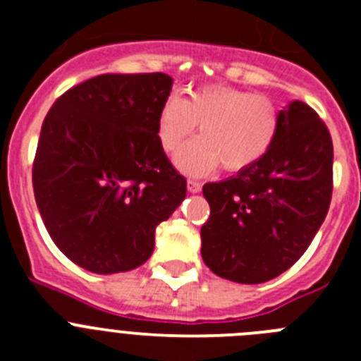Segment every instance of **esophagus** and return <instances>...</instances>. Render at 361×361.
Here are the masks:
<instances>
[{"label": "esophagus", "mask_w": 361, "mask_h": 361, "mask_svg": "<svg viewBox=\"0 0 361 361\" xmlns=\"http://www.w3.org/2000/svg\"><path fill=\"white\" fill-rule=\"evenodd\" d=\"M200 188H202V184H200L199 180L188 178V191H190V193H199Z\"/></svg>", "instance_id": "obj_1"}]
</instances>
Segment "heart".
Listing matches in <instances>:
<instances>
[{"label": "heart", "instance_id": "obj_1", "mask_svg": "<svg viewBox=\"0 0 361 361\" xmlns=\"http://www.w3.org/2000/svg\"><path fill=\"white\" fill-rule=\"evenodd\" d=\"M197 124L202 137L180 149L175 164L191 175L209 173L220 164L237 173L258 164L275 145L280 114L267 95L233 86H202L186 97L170 95L157 119L164 152H177Z\"/></svg>", "mask_w": 361, "mask_h": 361}]
</instances>
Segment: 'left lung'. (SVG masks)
Wrapping results in <instances>:
<instances>
[{"instance_id": "8db88e82", "label": "left lung", "mask_w": 361, "mask_h": 361, "mask_svg": "<svg viewBox=\"0 0 361 361\" xmlns=\"http://www.w3.org/2000/svg\"><path fill=\"white\" fill-rule=\"evenodd\" d=\"M280 114L275 145L253 168L204 184L209 219L202 260L215 275L262 283L307 250L333 195V141L318 114L293 101Z\"/></svg>"}]
</instances>
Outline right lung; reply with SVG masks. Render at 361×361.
<instances>
[{
	"label": "right lung",
	"instance_id": "right-lung-1",
	"mask_svg": "<svg viewBox=\"0 0 361 361\" xmlns=\"http://www.w3.org/2000/svg\"><path fill=\"white\" fill-rule=\"evenodd\" d=\"M166 73H103L66 90L41 126L32 184L54 244L82 269L145 264L155 228L186 197L159 142Z\"/></svg>",
	"mask_w": 361,
	"mask_h": 361
}]
</instances>
